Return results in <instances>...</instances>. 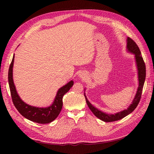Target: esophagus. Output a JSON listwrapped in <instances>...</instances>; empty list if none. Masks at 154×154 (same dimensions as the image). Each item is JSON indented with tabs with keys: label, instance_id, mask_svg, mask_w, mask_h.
Listing matches in <instances>:
<instances>
[{
	"label": "esophagus",
	"instance_id": "esophagus-1",
	"mask_svg": "<svg viewBox=\"0 0 154 154\" xmlns=\"http://www.w3.org/2000/svg\"><path fill=\"white\" fill-rule=\"evenodd\" d=\"M81 77L84 78V75H81Z\"/></svg>",
	"mask_w": 154,
	"mask_h": 154
}]
</instances>
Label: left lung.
<instances>
[{"mask_svg":"<svg viewBox=\"0 0 154 154\" xmlns=\"http://www.w3.org/2000/svg\"><path fill=\"white\" fill-rule=\"evenodd\" d=\"M127 48L129 51L135 54L137 67H138V69L139 87L138 88V91H137L134 99L131 105L128 108V109L124 110L122 111V112H120L115 114H106L101 112L100 110H98L95 107H94L92 104L89 102V100H87L86 96L85 95L87 104L90 109V110L92 111V112L94 114V116H97L98 119L104 121V122H114V121H116V120H119L120 119H122L123 118L126 116L127 115H128L129 114H130L135 110V109L140 103V99H141L142 89H143V85H144V81L146 79V65L144 63V61L143 60V57L141 55V52H140V50L138 46V45H137L136 42L130 38H128Z\"/></svg>","mask_w":154,"mask_h":154,"instance_id":"1","label":"left lung"}]
</instances>
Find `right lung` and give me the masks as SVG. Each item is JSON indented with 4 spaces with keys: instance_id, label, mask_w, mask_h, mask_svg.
<instances>
[{
    "instance_id": "right-lung-1",
    "label": "right lung",
    "mask_w": 154,
    "mask_h": 154,
    "mask_svg": "<svg viewBox=\"0 0 154 154\" xmlns=\"http://www.w3.org/2000/svg\"><path fill=\"white\" fill-rule=\"evenodd\" d=\"M14 60V55L9 67L8 79L12 103L16 109L23 116L32 122L39 124H48L54 121L60 114L63 106V97L73 86V81H71L69 83L59 89L54 102L48 108H37L28 105L19 97L13 82L12 67Z\"/></svg>"
}]
</instances>
